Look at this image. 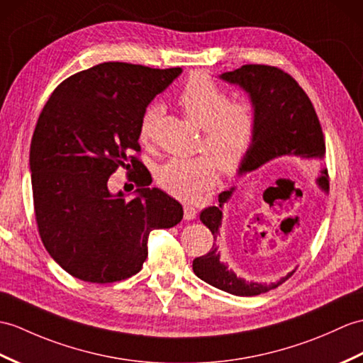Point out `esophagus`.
Listing matches in <instances>:
<instances>
[{
	"instance_id": "esophagus-1",
	"label": "esophagus",
	"mask_w": 363,
	"mask_h": 363,
	"mask_svg": "<svg viewBox=\"0 0 363 363\" xmlns=\"http://www.w3.org/2000/svg\"><path fill=\"white\" fill-rule=\"evenodd\" d=\"M196 215H198V210H196L195 207H191V206H189V204L184 206V220H185V221L195 220Z\"/></svg>"
}]
</instances>
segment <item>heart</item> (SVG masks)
Listing matches in <instances>:
<instances>
[{
	"label": "heart",
	"instance_id": "obj_1",
	"mask_svg": "<svg viewBox=\"0 0 363 363\" xmlns=\"http://www.w3.org/2000/svg\"><path fill=\"white\" fill-rule=\"evenodd\" d=\"M185 116L202 130L195 157H172L159 165L156 179L170 195L195 201L216 181L218 167L233 173L246 161L258 131L257 106L249 99L232 100L229 92L206 74H193L184 83L178 97ZM161 105L145 108L139 122V140L148 145L153 139Z\"/></svg>",
	"mask_w": 363,
	"mask_h": 363
}]
</instances>
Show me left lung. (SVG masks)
<instances>
[{"mask_svg": "<svg viewBox=\"0 0 363 363\" xmlns=\"http://www.w3.org/2000/svg\"><path fill=\"white\" fill-rule=\"evenodd\" d=\"M220 77L246 91L258 113L257 139L247 159L240 167L238 174L254 172L277 157L322 161L325 139L314 105L288 72L267 65H244L238 69L221 74ZM315 182L322 191L330 190L326 168L320 170ZM233 190L220 193V206L207 207L199 215L202 224L208 227L215 240L220 235L223 206L232 198ZM193 272L201 280L224 292L240 297H254L278 288L296 271L269 284L246 281L221 263L220 252L213 244L208 254L193 259Z\"/></svg>", "mask_w": 363, "mask_h": 363, "instance_id": "1", "label": "left lung"}]
</instances>
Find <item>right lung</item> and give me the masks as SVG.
<instances>
[{"label": "right lung", "instance_id": "add662e5", "mask_svg": "<svg viewBox=\"0 0 363 363\" xmlns=\"http://www.w3.org/2000/svg\"><path fill=\"white\" fill-rule=\"evenodd\" d=\"M181 72L100 63L63 80L38 117L29 156L38 233L49 255L79 280L104 284L138 274L150 232L182 220V206L147 187V173L133 176L131 201L108 189L119 167L145 168L131 155L140 151V117Z\"/></svg>", "mask_w": 363, "mask_h": 363}]
</instances>
